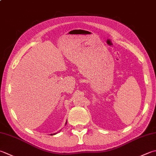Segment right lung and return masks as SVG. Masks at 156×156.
<instances>
[{"label":"right lung","mask_w":156,"mask_h":156,"mask_svg":"<svg viewBox=\"0 0 156 156\" xmlns=\"http://www.w3.org/2000/svg\"><path fill=\"white\" fill-rule=\"evenodd\" d=\"M55 134H56V133H54V134H51V135H55Z\"/></svg>","instance_id":"obj_1"}]
</instances>
